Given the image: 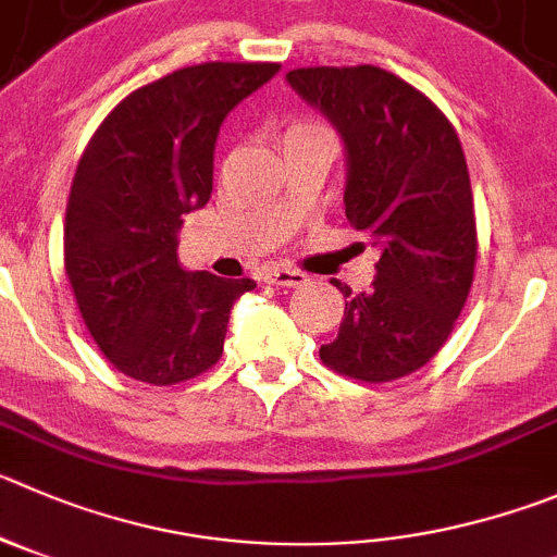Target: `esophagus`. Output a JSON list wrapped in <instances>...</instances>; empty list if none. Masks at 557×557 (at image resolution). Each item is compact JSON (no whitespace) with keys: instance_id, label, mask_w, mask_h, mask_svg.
<instances>
[{"instance_id":"34e87169","label":"esophagus","mask_w":557,"mask_h":557,"mask_svg":"<svg viewBox=\"0 0 557 557\" xmlns=\"http://www.w3.org/2000/svg\"><path fill=\"white\" fill-rule=\"evenodd\" d=\"M267 280L272 285H283V288H296V285H302L308 280V274L296 272V269H272Z\"/></svg>"}]
</instances>
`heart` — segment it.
<instances>
[{
  "label": "heart",
  "mask_w": 557,
  "mask_h": 557,
  "mask_svg": "<svg viewBox=\"0 0 557 557\" xmlns=\"http://www.w3.org/2000/svg\"><path fill=\"white\" fill-rule=\"evenodd\" d=\"M296 134H326L324 128L313 126V123H296V126H290L288 132H285V137H296Z\"/></svg>",
  "instance_id": "1"
}]
</instances>
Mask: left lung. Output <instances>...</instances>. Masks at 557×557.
Here are the masks:
<instances>
[{
    "label": "left lung",
    "instance_id": "8db88e82",
    "mask_svg": "<svg viewBox=\"0 0 557 557\" xmlns=\"http://www.w3.org/2000/svg\"><path fill=\"white\" fill-rule=\"evenodd\" d=\"M288 85L346 145V220L379 247L371 290L346 299L321 362L357 382L423 368L454 332L478 258L459 134L431 98L376 65L296 67Z\"/></svg>",
    "mask_w": 557,
    "mask_h": 557
}]
</instances>
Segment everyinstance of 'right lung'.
Returning a JSON list of instances; mask_svg holds the SVG:
<instances>
[{
	"label": "right lung",
	"mask_w": 557,
	"mask_h": 557,
	"mask_svg": "<svg viewBox=\"0 0 557 557\" xmlns=\"http://www.w3.org/2000/svg\"><path fill=\"white\" fill-rule=\"evenodd\" d=\"M277 62H202L161 76L103 117L65 211V274L92 341L137 382L168 387L216 366L231 308L255 280L186 272L184 216L214 184V145Z\"/></svg>",
	"instance_id": "right-lung-1"
}]
</instances>
